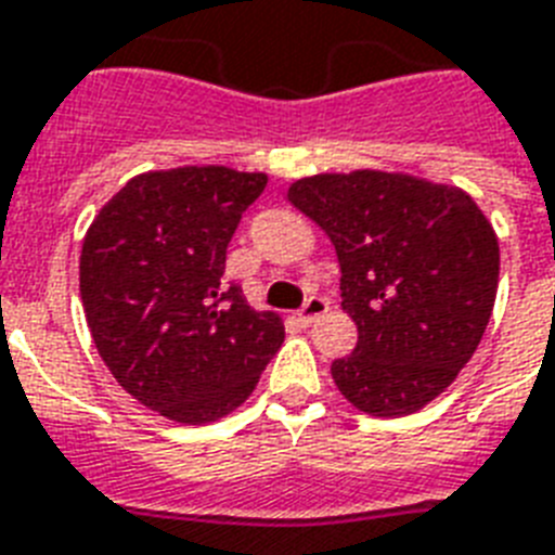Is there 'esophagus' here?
<instances>
[{
  "label": "esophagus",
  "instance_id": "34e87169",
  "mask_svg": "<svg viewBox=\"0 0 555 555\" xmlns=\"http://www.w3.org/2000/svg\"><path fill=\"white\" fill-rule=\"evenodd\" d=\"M327 308H331V301L322 299V296H310V299L301 305V310L296 313V317H299L301 324H313L319 317L327 313Z\"/></svg>",
  "mask_w": 555,
  "mask_h": 555
}]
</instances>
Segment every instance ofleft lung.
I'll use <instances>...</instances> for the list:
<instances>
[{"label":"left lung","instance_id":"8db88e82","mask_svg":"<svg viewBox=\"0 0 555 555\" xmlns=\"http://www.w3.org/2000/svg\"><path fill=\"white\" fill-rule=\"evenodd\" d=\"M287 199L331 236L341 308L359 327L333 382L371 416L434 402L479 348L499 287V238L459 188L353 170L291 184Z\"/></svg>","mask_w":555,"mask_h":555}]
</instances>
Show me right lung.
I'll list each match as a JSON object with an SVG mask.
<instances>
[{"mask_svg": "<svg viewBox=\"0 0 555 555\" xmlns=\"http://www.w3.org/2000/svg\"><path fill=\"white\" fill-rule=\"evenodd\" d=\"M268 176L219 165L130 179L90 224L79 291L90 336L133 399L182 425L254 393L285 324L222 282L228 245Z\"/></svg>", "mask_w": 555, "mask_h": 555, "instance_id": "obj_1", "label": "right lung"}]
</instances>
